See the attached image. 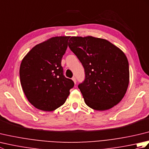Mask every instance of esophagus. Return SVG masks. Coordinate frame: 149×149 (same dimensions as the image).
<instances>
[{
    "mask_svg": "<svg viewBox=\"0 0 149 149\" xmlns=\"http://www.w3.org/2000/svg\"><path fill=\"white\" fill-rule=\"evenodd\" d=\"M72 80H73V81L74 82L75 84H76V79H75V77H72Z\"/></svg>",
    "mask_w": 149,
    "mask_h": 149,
    "instance_id": "esophagus-1",
    "label": "esophagus"
}]
</instances>
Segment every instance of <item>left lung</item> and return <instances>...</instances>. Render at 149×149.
<instances>
[{
	"label": "left lung",
	"instance_id": "left-lung-1",
	"mask_svg": "<svg viewBox=\"0 0 149 149\" xmlns=\"http://www.w3.org/2000/svg\"><path fill=\"white\" fill-rule=\"evenodd\" d=\"M68 47L84 68V80L78 88L86 105L104 111L119 103L129 82L124 53L107 40L92 36L71 37Z\"/></svg>",
	"mask_w": 149,
	"mask_h": 149
}]
</instances>
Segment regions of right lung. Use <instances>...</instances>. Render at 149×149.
I'll use <instances>...</instances> for the list:
<instances>
[{
  "mask_svg": "<svg viewBox=\"0 0 149 149\" xmlns=\"http://www.w3.org/2000/svg\"><path fill=\"white\" fill-rule=\"evenodd\" d=\"M70 36L52 38L38 44L22 60L20 83L29 102L37 109L51 111L65 102L74 86L63 74L61 59Z\"/></svg>",
  "mask_w": 149,
  "mask_h": 149,
  "instance_id": "add662e5",
  "label": "right lung"
}]
</instances>
